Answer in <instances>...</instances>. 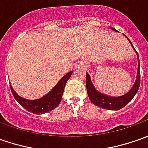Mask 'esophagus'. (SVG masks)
<instances>
[{
	"instance_id": "34e87169",
	"label": "esophagus",
	"mask_w": 148,
	"mask_h": 148,
	"mask_svg": "<svg viewBox=\"0 0 148 148\" xmlns=\"http://www.w3.org/2000/svg\"><path fill=\"white\" fill-rule=\"evenodd\" d=\"M79 66H81V65H79Z\"/></svg>"
}]
</instances>
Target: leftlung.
I'll list each match as a JSON object with an SVG mask.
<instances>
[{
  "label": "left lung",
  "mask_w": 148,
  "mask_h": 148,
  "mask_svg": "<svg viewBox=\"0 0 148 148\" xmlns=\"http://www.w3.org/2000/svg\"><path fill=\"white\" fill-rule=\"evenodd\" d=\"M112 29L114 31H116L115 28H112ZM129 41L130 42V39H129ZM130 43L132 44V42H130ZM139 85H140V62H139V58H138V75H137V79H136L135 84L132 88V89L124 96L118 97H108L106 95L100 93L97 91H96V89L94 88L93 85L91 82V79H90V76L88 75V74H87V76H86L87 92H88V95L90 101L96 106L106 110H120L123 107H125V106L134 98L135 94L138 91Z\"/></svg>",
  "instance_id": "obj_1"
}]
</instances>
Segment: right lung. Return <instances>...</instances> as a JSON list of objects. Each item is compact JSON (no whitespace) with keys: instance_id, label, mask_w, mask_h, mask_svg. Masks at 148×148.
Segmentation results:
<instances>
[{"instance_id":"1","label":"right lung","mask_w":148,"mask_h":148,"mask_svg":"<svg viewBox=\"0 0 148 148\" xmlns=\"http://www.w3.org/2000/svg\"><path fill=\"white\" fill-rule=\"evenodd\" d=\"M72 73H73L72 71L68 73L59 81L58 84L56 85V87L49 92L48 94H47L46 96H44L43 97L39 98L38 100L30 101V100L22 98L14 91L11 85L10 84V90H11L12 94L15 100L28 111H30L33 114H43V113L52 110L56 107L58 106L62 99L64 86L70 78Z\"/></svg>"}]
</instances>
